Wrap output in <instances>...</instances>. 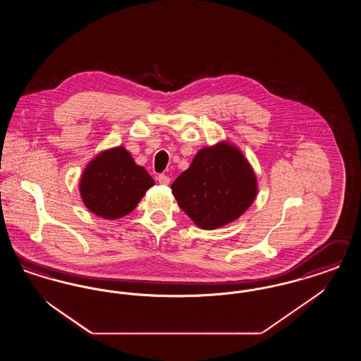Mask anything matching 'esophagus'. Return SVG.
Wrapping results in <instances>:
<instances>
[{"label": "esophagus", "instance_id": "esophagus-1", "mask_svg": "<svg viewBox=\"0 0 361 361\" xmlns=\"http://www.w3.org/2000/svg\"><path fill=\"white\" fill-rule=\"evenodd\" d=\"M157 180H158V183H159L161 185H169V183H171V177H168V176H165V174H159V176L157 177Z\"/></svg>", "mask_w": 361, "mask_h": 361}]
</instances>
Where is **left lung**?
<instances>
[{"instance_id": "1", "label": "left lung", "mask_w": 361, "mask_h": 361, "mask_svg": "<svg viewBox=\"0 0 361 361\" xmlns=\"http://www.w3.org/2000/svg\"><path fill=\"white\" fill-rule=\"evenodd\" d=\"M171 188L193 224L215 230L237 221L253 204L258 183L240 149L228 140H221L200 149Z\"/></svg>"}]
</instances>
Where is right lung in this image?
<instances>
[{
  "instance_id": "add662e5",
  "label": "right lung",
  "mask_w": 361,
  "mask_h": 361,
  "mask_svg": "<svg viewBox=\"0 0 361 361\" xmlns=\"http://www.w3.org/2000/svg\"><path fill=\"white\" fill-rule=\"evenodd\" d=\"M154 185L153 177L135 164L123 146L94 155L80 178V195L94 215L114 221L128 215Z\"/></svg>"
}]
</instances>
